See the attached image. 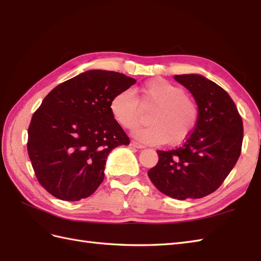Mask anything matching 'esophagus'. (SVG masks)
<instances>
[{"instance_id": "esophagus-1", "label": "esophagus", "mask_w": 261, "mask_h": 261, "mask_svg": "<svg viewBox=\"0 0 261 261\" xmlns=\"http://www.w3.org/2000/svg\"><path fill=\"white\" fill-rule=\"evenodd\" d=\"M130 146L134 147V148H138V149H143V148H145V146H142V145H140V143H138L136 141H131Z\"/></svg>"}]
</instances>
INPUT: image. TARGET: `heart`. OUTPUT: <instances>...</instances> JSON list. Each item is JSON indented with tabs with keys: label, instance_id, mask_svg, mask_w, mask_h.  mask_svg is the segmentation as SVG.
Segmentation results:
<instances>
[{
	"label": "heart",
	"instance_id": "obj_1",
	"mask_svg": "<svg viewBox=\"0 0 261 261\" xmlns=\"http://www.w3.org/2000/svg\"><path fill=\"white\" fill-rule=\"evenodd\" d=\"M143 109H153L148 118L150 124L138 126L132 136L150 145H179L192 135L197 123L196 104L185 95L181 87L163 79L148 81L140 88ZM113 119L124 129L134 127L141 118L139 99L131 90L116 94L110 102Z\"/></svg>",
	"mask_w": 261,
	"mask_h": 261
}]
</instances>
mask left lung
Masks as SVG:
<instances>
[{"label":"left lung","instance_id":"left-lung-1","mask_svg":"<svg viewBox=\"0 0 261 261\" xmlns=\"http://www.w3.org/2000/svg\"><path fill=\"white\" fill-rule=\"evenodd\" d=\"M174 79L192 93L198 108L195 129L175 150H158V164L148 171L163 194L184 201L215 192L241 153L242 119L222 87L198 74Z\"/></svg>","mask_w":261,"mask_h":261}]
</instances>
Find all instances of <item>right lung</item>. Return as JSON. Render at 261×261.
Listing matches in <instances>:
<instances>
[{
    "mask_svg": "<svg viewBox=\"0 0 261 261\" xmlns=\"http://www.w3.org/2000/svg\"><path fill=\"white\" fill-rule=\"evenodd\" d=\"M136 82L116 71L87 70L43 98L28 130V153L48 193L80 201L97 190L109 153L130 143L111 114L110 102Z\"/></svg>",
    "mask_w": 261,
    "mask_h": 261,
    "instance_id": "add662e5",
    "label": "right lung"
}]
</instances>
